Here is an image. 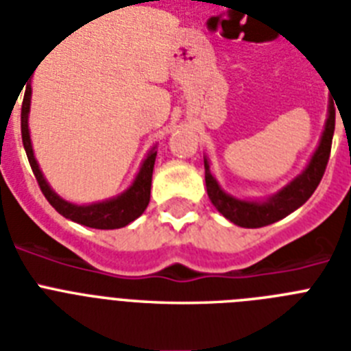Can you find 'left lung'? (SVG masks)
I'll list each match as a JSON object with an SVG mask.
<instances>
[{
  "instance_id": "8db88e82",
  "label": "left lung",
  "mask_w": 351,
  "mask_h": 351,
  "mask_svg": "<svg viewBox=\"0 0 351 351\" xmlns=\"http://www.w3.org/2000/svg\"><path fill=\"white\" fill-rule=\"evenodd\" d=\"M333 130H335V108H333V103H330L326 125L322 130L319 147L315 148L304 170L297 178L291 179L287 186H282L279 192L261 201L259 199H239L224 192L217 183V179L210 172L208 159L204 158V181H206L210 201L219 214L243 228H261V226L277 223L282 217H287L288 214L295 212L299 206L306 203L321 183L328 159H330Z\"/></svg>"
}]
</instances>
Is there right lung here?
I'll use <instances>...</instances> for the list:
<instances>
[{
	"label": "right lung",
	"instance_id": "right-lung-1",
	"mask_svg": "<svg viewBox=\"0 0 351 351\" xmlns=\"http://www.w3.org/2000/svg\"><path fill=\"white\" fill-rule=\"evenodd\" d=\"M30 96H32V88H27L23 97V106H21V137H23V147L29 158L32 172L38 179V184L43 195L47 197L52 206L60 212L63 217L80 223L88 228L97 230H114L123 228L130 224L132 221H136L139 215L147 210L148 203H150V186H152V172L154 162H156V156H158V147H152V150L147 154L145 161L141 162V168L137 172L136 179L132 181V184L127 190L116 197L105 199V201H97V203L90 204H75L70 201H64L60 197L54 190L50 189V184L47 183L43 172L39 170V165L34 158L32 141H30V130H29V114H30Z\"/></svg>",
	"mask_w": 351,
	"mask_h": 351
}]
</instances>
